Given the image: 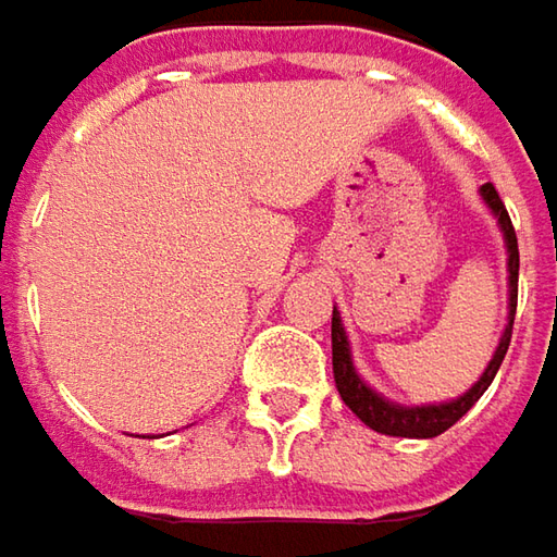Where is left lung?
Returning a JSON list of instances; mask_svg holds the SVG:
<instances>
[{"label": "left lung", "mask_w": 557, "mask_h": 557, "mask_svg": "<svg viewBox=\"0 0 557 557\" xmlns=\"http://www.w3.org/2000/svg\"><path fill=\"white\" fill-rule=\"evenodd\" d=\"M480 196H483V202L493 208V214L498 218V227H502V236H505V249H508V326H505V333L498 339L493 361L486 364L483 376L473 383L465 396H458V399L451 401H440V405H411V408L399 405V401L383 399L355 371L346 326L339 321V311L333 308L330 336H333V376H336V389H339V396H343V401L349 405L351 411L368 423L371 430H376V433L408 436V440H433V436L446 433L448 426L461 421L473 405H476V399L490 389V383L496 380V371L502 368V361H505V351H508V343H511V326H515V311H518V236H515L511 218L505 211V202L498 199L496 186L493 183H483L480 186Z\"/></svg>", "instance_id": "8db88e82"}]
</instances>
